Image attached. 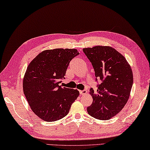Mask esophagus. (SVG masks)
I'll return each mask as SVG.
<instances>
[{
  "mask_svg": "<svg viewBox=\"0 0 150 150\" xmlns=\"http://www.w3.org/2000/svg\"><path fill=\"white\" fill-rule=\"evenodd\" d=\"M80 94L81 95H85V94H87V90H80Z\"/></svg>",
  "mask_w": 150,
  "mask_h": 150,
  "instance_id": "esophagus-1",
  "label": "esophagus"
}]
</instances>
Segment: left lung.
I'll list each match as a JSON object with an SVG mask.
<instances>
[{
  "label": "left lung",
  "mask_w": 150,
  "mask_h": 150,
  "mask_svg": "<svg viewBox=\"0 0 150 150\" xmlns=\"http://www.w3.org/2000/svg\"><path fill=\"white\" fill-rule=\"evenodd\" d=\"M83 52L89 59L95 76L102 80L96 92L91 88L92 104L88 113L98 120H110L123 109L129 99L133 84L130 65L121 53L109 46L86 48ZM97 80V78H96Z\"/></svg>",
  "instance_id": "left-lung-1"
}]
</instances>
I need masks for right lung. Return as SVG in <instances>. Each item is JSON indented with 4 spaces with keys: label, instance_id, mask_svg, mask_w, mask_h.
Segmentation results:
<instances>
[{
    "label": "right lung",
    "instance_id": "right-lung-1",
    "mask_svg": "<svg viewBox=\"0 0 150 150\" xmlns=\"http://www.w3.org/2000/svg\"><path fill=\"white\" fill-rule=\"evenodd\" d=\"M79 54L76 49L55 48L39 53L29 64L23 78V92L36 116L46 122L60 120L68 114L80 93L62 88L70 60Z\"/></svg>",
    "mask_w": 150,
    "mask_h": 150
}]
</instances>
